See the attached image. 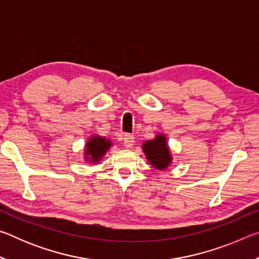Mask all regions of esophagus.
<instances>
[{"label": "esophagus", "instance_id": "1", "mask_svg": "<svg viewBox=\"0 0 259 259\" xmlns=\"http://www.w3.org/2000/svg\"><path fill=\"white\" fill-rule=\"evenodd\" d=\"M135 143V137L133 135H124L123 137V145L126 147V148H130L131 146L134 145Z\"/></svg>", "mask_w": 259, "mask_h": 259}]
</instances>
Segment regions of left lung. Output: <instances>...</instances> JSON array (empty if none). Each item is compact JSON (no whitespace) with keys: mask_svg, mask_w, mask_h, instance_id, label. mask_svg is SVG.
Instances as JSON below:
<instances>
[{"mask_svg":"<svg viewBox=\"0 0 259 259\" xmlns=\"http://www.w3.org/2000/svg\"><path fill=\"white\" fill-rule=\"evenodd\" d=\"M143 150L148 162L152 165H154L156 169L163 170L171 162V155H170L163 135L156 136L154 139L147 140L146 143H144Z\"/></svg>","mask_w":259,"mask_h":259,"instance_id":"left-lung-1","label":"left lung"}]
</instances>
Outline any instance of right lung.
Returning a JSON list of instances; mask_svg holds the SVG:
<instances>
[{
  "instance_id": "obj_1",
  "label": "right lung",
  "mask_w": 259,
  "mask_h": 259,
  "mask_svg": "<svg viewBox=\"0 0 259 259\" xmlns=\"http://www.w3.org/2000/svg\"><path fill=\"white\" fill-rule=\"evenodd\" d=\"M111 146V142L99 136H95L87 144L85 156L90 162H98Z\"/></svg>"
}]
</instances>
